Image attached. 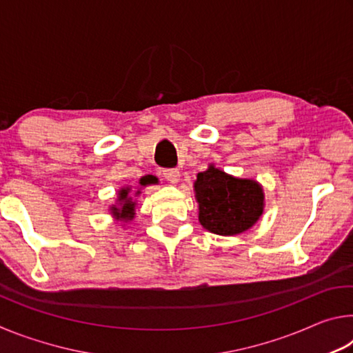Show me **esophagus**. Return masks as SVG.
<instances>
[{"label": "esophagus", "mask_w": 353, "mask_h": 353, "mask_svg": "<svg viewBox=\"0 0 353 353\" xmlns=\"http://www.w3.org/2000/svg\"><path fill=\"white\" fill-rule=\"evenodd\" d=\"M163 176L165 179H168L170 182H179V177H181V171L177 168H165L163 170Z\"/></svg>", "instance_id": "obj_1"}]
</instances>
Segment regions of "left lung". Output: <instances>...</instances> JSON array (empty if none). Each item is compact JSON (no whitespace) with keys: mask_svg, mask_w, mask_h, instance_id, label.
Listing matches in <instances>:
<instances>
[{"mask_svg":"<svg viewBox=\"0 0 353 353\" xmlns=\"http://www.w3.org/2000/svg\"><path fill=\"white\" fill-rule=\"evenodd\" d=\"M199 223L216 235H236L252 227L263 213V190L256 182L236 179L214 166L194 182Z\"/></svg>","mask_w":353,"mask_h":353,"instance_id":"8db88e82","label":"left lung"}]
</instances>
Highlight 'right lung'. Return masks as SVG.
<instances>
[{
  "instance_id": "right-lung-1",
  "label": "right lung",
  "mask_w": 353,
  "mask_h": 353,
  "mask_svg": "<svg viewBox=\"0 0 353 353\" xmlns=\"http://www.w3.org/2000/svg\"><path fill=\"white\" fill-rule=\"evenodd\" d=\"M151 182L149 177H143L140 181V185H146ZM130 188H123L119 191V207H112V213L113 216H117L119 221H128L134 218V212H135V202H132V198L129 196Z\"/></svg>"
}]
</instances>
